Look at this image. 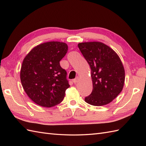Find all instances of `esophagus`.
<instances>
[{
	"mask_svg": "<svg viewBox=\"0 0 146 146\" xmlns=\"http://www.w3.org/2000/svg\"><path fill=\"white\" fill-rule=\"evenodd\" d=\"M78 79H79V77H78V76L76 77L75 79H74V80H73V82L74 84H76V83L78 82Z\"/></svg>",
	"mask_w": 146,
	"mask_h": 146,
	"instance_id": "esophagus-1",
	"label": "esophagus"
}]
</instances>
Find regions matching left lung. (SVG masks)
I'll list each match as a JSON object with an SVG mask.
<instances>
[{
	"label": "left lung",
	"instance_id": "obj_1",
	"mask_svg": "<svg viewBox=\"0 0 146 146\" xmlns=\"http://www.w3.org/2000/svg\"><path fill=\"white\" fill-rule=\"evenodd\" d=\"M78 46L91 68L93 81L92 92L84 101L97 106L109 104L124 86L125 72L121 59L113 49L101 42L80 43Z\"/></svg>",
	"mask_w": 146,
	"mask_h": 146
}]
</instances>
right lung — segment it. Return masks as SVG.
<instances>
[{
	"label": "right lung",
	"instance_id": "obj_1",
	"mask_svg": "<svg viewBox=\"0 0 146 146\" xmlns=\"http://www.w3.org/2000/svg\"><path fill=\"white\" fill-rule=\"evenodd\" d=\"M68 52V45L49 42L34 47L23 59L20 80L23 90L33 102L45 108L60 103L70 87L66 72L60 61Z\"/></svg>",
	"mask_w": 146,
	"mask_h": 146
}]
</instances>
